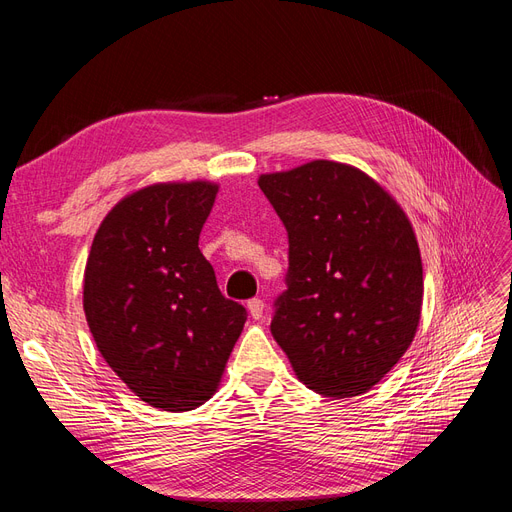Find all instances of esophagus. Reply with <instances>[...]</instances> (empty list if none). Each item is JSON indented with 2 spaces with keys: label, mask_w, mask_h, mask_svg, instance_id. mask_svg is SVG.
Instances as JSON below:
<instances>
[{
  "label": "esophagus",
  "mask_w": 512,
  "mask_h": 512,
  "mask_svg": "<svg viewBox=\"0 0 512 512\" xmlns=\"http://www.w3.org/2000/svg\"><path fill=\"white\" fill-rule=\"evenodd\" d=\"M247 312H250V316H252L254 320H260L262 314H265V301H262V299L247 301Z\"/></svg>",
  "instance_id": "34e87169"
}]
</instances>
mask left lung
Listing matches in <instances>:
<instances>
[{
  "label": "left lung",
  "mask_w": 512,
  "mask_h": 512,
  "mask_svg": "<svg viewBox=\"0 0 512 512\" xmlns=\"http://www.w3.org/2000/svg\"><path fill=\"white\" fill-rule=\"evenodd\" d=\"M288 230V290L271 322L307 389L367 393L410 348L423 262L406 211L361 168L312 160L258 177Z\"/></svg>",
  "instance_id": "1"
}]
</instances>
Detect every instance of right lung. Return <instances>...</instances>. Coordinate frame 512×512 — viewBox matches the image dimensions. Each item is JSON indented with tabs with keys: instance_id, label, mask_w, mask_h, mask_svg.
<instances>
[{
	"instance_id": "obj_1",
	"label": "right lung",
	"mask_w": 512,
	"mask_h": 512,
	"mask_svg": "<svg viewBox=\"0 0 512 512\" xmlns=\"http://www.w3.org/2000/svg\"><path fill=\"white\" fill-rule=\"evenodd\" d=\"M220 185H145L106 213L85 265L83 309L119 380L166 412L203 406L220 389L245 307L226 299L198 250Z\"/></svg>"
}]
</instances>
